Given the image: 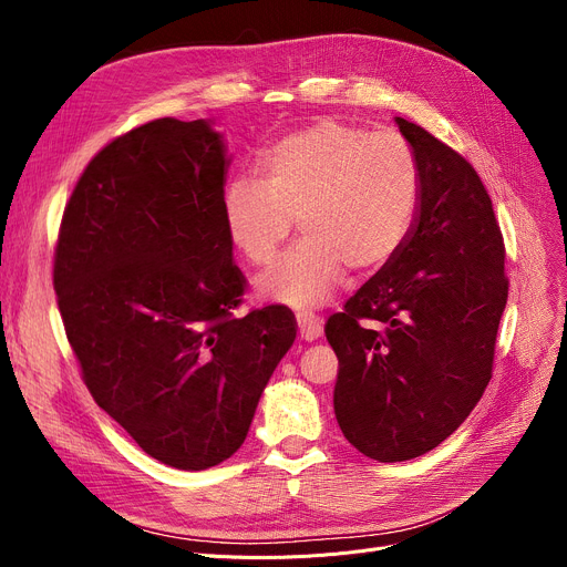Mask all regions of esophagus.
<instances>
[{
    "mask_svg": "<svg viewBox=\"0 0 567 567\" xmlns=\"http://www.w3.org/2000/svg\"><path fill=\"white\" fill-rule=\"evenodd\" d=\"M296 321H299V333H301V338L308 340V342L317 340V338L321 336V331H323L321 319H319L315 312H310V310L296 312Z\"/></svg>",
    "mask_w": 567,
    "mask_h": 567,
    "instance_id": "esophagus-1",
    "label": "esophagus"
}]
</instances>
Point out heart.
I'll return each mask as SVG.
<instances>
[{
  "label": "heart",
  "mask_w": 567,
  "mask_h": 567,
  "mask_svg": "<svg viewBox=\"0 0 567 567\" xmlns=\"http://www.w3.org/2000/svg\"><path fill=\"white\" fill-rule=\"evenodd\" d=\"M259 176H236L223 214L234 248L268 266L291 234L303 231L261 280L268 299L317 308L331 299L347 266L370 274L406 244L423 202V169L411 142L321 118L266 148Z\"/></svg>",
  "instance_id": "b5f03b06"
}]
</instances>
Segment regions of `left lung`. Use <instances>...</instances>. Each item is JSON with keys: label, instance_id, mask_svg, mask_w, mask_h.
I'll list each match as a JSON object with an SVG mask.
<instances>
[{"label": "left lung", "instance_id": "8db88e82", "mask_svg": "<svg viewBox=\"0 0 567 567\" xmlns=\"http://www.w3.org/2000/svg\"><path fill=\"white\" fill-rule=\"evenodd\" d=\"M395 122L423 169L419 218L323 329L340 363L338 425L379 462L425 455L466 421L492 379L508 301L503 236L478 172L419 124Z\"/></svg>", "mask_w": 567, "mask_h": 567}]
</instances>
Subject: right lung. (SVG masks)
<instances>
[{
	"label": "right lung",
	"instance_id": "right-lung-1",
	"mask_svg": "<svg viewBox=\"0 0 567 567\" xmlns=\"http://www.w3.org/2000/svg\"><path fill=\"white\" fill-rule=\"evenodd\" d=\"M212 124L165 116L114 137L64 208L52 282L82 381L154 460L202 471L246 441L296 317H234L246 276L225 227Z\"/></svg>",
	"mask_w": 567,
	"mask_h": 567
}]
</instances>
